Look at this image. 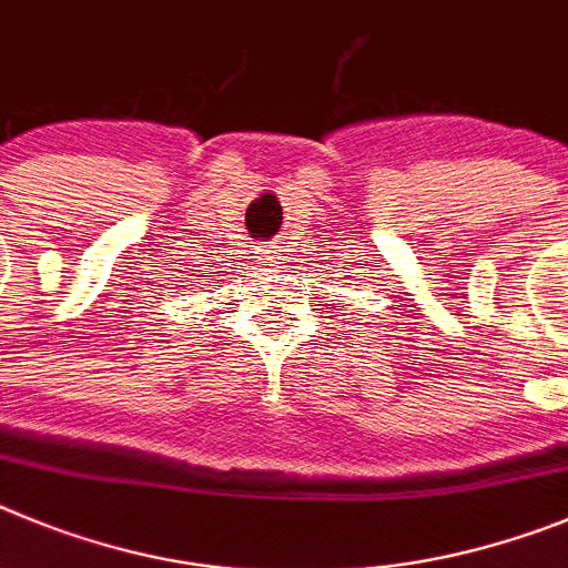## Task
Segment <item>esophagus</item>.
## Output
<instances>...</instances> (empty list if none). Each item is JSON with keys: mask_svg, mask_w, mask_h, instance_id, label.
I'll list each match as a JSON object with an SVG mask.
<instances>
[{"mask_svg": "<svg viewBox=\"0 0 568 568\" xmlns=\"http://www.w3.org/2000/svg\"><path fill=\"white\" fill-rule=\"evenodd\" d=\"M280 260V246L277 243H268V246H263V263L274 265Z\"/></svg>", "mask_w": 568, "mask_h": 568, "instance_id": "obj_1", "label": "esophagus"}]
</instances>
